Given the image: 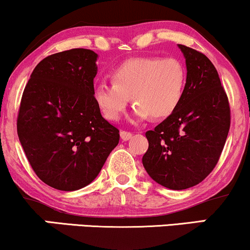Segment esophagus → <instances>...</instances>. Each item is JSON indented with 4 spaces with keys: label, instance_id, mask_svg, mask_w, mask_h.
<instances>
[{
    "label": "esophagus",
    "instance_id": "esophagus-1",
    "mask_svg": "<svg viewBox=\"0 0 250 250\" xmlns=\"http://www.w3.org/2000/svg\"><path fill=\"white\" fill-rule=\"evenodd\" d=\"M131 137H133V134L129 133V131H121V139L123 141H128V140H130Z\"/></svg>",
    "mask_w": 250,
    "mask_h": 250
}]
</instances>
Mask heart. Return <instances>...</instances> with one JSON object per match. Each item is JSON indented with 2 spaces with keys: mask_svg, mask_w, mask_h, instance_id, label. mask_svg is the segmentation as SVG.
<instances>
[{
  "mask_svg": "<svg viewBox=\"0 0 250 250\" xmlns=\"http://www.w3.org/2000/svg\"><path fill=\"white\" fill-rule=\"evenodd\" d=\"M113 83L94 89V101L109 121H117L130 97L136 103L135 121L149 116L165 119L174 113L185 95L187 73L179 60L168 57H134L113 71Z\"/></svg>",
  "mask_w": 250,
  "mask_h": 250,
  "instance_id": "obj_1",
  "label": "heart"
}]
</instances>
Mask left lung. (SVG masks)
Returning a JSON list of instances; mask_svg holds the SVG:
<instances>
[{"label": "left lung", "instance_id": "left-lung-1", "mask_svg": "<svg viewBox=\"0 0 250 250\" xmlns=\"http://www.w3.org/2000/svg\"><path fill=\"white\" fill-rule=\"evenodd\" d=\"M186 59L185 95L176 110L146 133L143 167L155 182L182 190L202 182L215 168L230 127L228 97L207 56L179 44Z\"/></svg>", "mask_w": 250, "mask_h": 250}]
</instances>
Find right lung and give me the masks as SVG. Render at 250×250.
Listing matches in <instances>:
<instances>
[{"label": "right lung", "mask_w": 250, "mask_h": 250, "mask_svg": "<svg viewBox=\"0 0 250 250\" xmlns=\"http://www.w3.org/2000/svg\"><path fill=\"white\" fill-rule=\"evenodd\" d=\"M97 57L82 48L45 57L22 95L19 140L40 180L59 190L93 182L119 145V129L94 101Z\"/></svg>", "instance_id": "right-lung-1"}]
</instances>
